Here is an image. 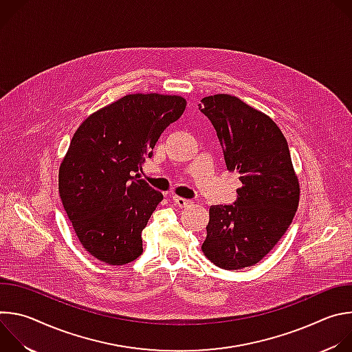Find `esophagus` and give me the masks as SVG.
Returning a JSON list of instances; mask_svg holds the SVG:
<instances>
[{
    "instance_id": "obj_1",
    "label": "esophagus",
    "mask_w": 352,
    "mask_h": 352,
    "mask_svg": "<svg viewBox=\"0 0 352 352\" xmlns=\"http://www.w3.org/2000/svg\"><path fill=\"white\" fill-rule=\"evenodd\" d=\"M173 202H174V205L178 206V208H188V206H190V205L193 204L192 200L185 199V197H181V196H177V195L173 196Z\"/></svg>"
}]
</instances>
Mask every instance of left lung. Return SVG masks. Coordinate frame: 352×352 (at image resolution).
<instances>
[{
	"label": "left lung",
	"mask_w": 352,
	"mask_h": 352,
	"mask_svg": "<svg viewBox=\"0 0 352 352\" xmlns=\"http://www.w3.org/2000/svg\"><path fill=\"white\" fill-rule=\"evenodd\" d=\"M199 110L213 124L227 168L241 188L232 205L210 206L205 256L224 270L262 261L289 227L299 202L288 143L266 114L235 96L202 98Z\"/></svg>",
	"instance_id": "left-lung-1"
}]
</instances>
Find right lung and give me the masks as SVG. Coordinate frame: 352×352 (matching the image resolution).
I'll return each instance as SVG.
<instances>
[{
  "label": "right lung",
  "instance_id": "right-lung-1",
  "mask_svg": "<svg viewBox=\"0 0 352 352\" xmlns=\"http://www.w3.org/2000/svg\"><path fill=\"white\" fill-rule=\"evenodd\" d=\"M186 107L181 96L128 94L89 116L60 166L58 190L87 252L126 265L143 252L142 231L163 193L136 174Z\"/></svg>",
  "mask_w": 352,
  "mask_h": 352
}]
</instances>
